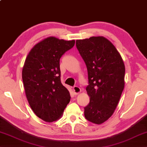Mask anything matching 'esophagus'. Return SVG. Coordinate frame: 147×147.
Masks as SVG:
<instances>
[{"instance_id":"esophagus-1","label":"esophagus","mask_w":147,"mask_h":147,"mask_svg":"<svg viewBox=\"0 0 147 147\" xmlns=\"http://www.w3.org/2000/svg\"><path fill=\"white\" fill-rule=\"evenodd\" d=\"M81 88L78 86H74L73 88V92H74L75 95H78V94H79V93L81 92Z\"/></svg>"}]
</instances>
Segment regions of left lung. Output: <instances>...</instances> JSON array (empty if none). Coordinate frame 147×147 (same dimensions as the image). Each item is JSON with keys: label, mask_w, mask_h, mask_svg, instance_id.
<instances>
[{"label": "left lung", "mask_w": 147, "mask_h": 147, "mask_svg": "<svg viewBox=\"0 0 147 147\" xmlns=\"http://www.w3.org/2000/svg\"><path fill=\"white\" fill-rule=\"evenodd\" d=\"M76 47L88 70L90 99L84 117L99 125L111 117L117 106L125 85V65L115 47L103 36L77 40Z\"/></svg>", "instance_id": "1"}]
</instances>
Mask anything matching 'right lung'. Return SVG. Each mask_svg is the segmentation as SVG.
I'll use <instances>...</instances> for the list:
<instances>
[{
    "label": "right lung",
    "mask_w": 147,
    "mask_h": 147,
    "mask_svg": "<svg viewBox=\"0 0 147 147\" xmlns=\"http://www.w3.org/2000/svg\"><path fill=\"white\" fill-rule=\"evenodd\" d=\"M74 45V40L48 37L34 46L25 61L22 80L26 97L33 112L47 122L61 117L70 102V93L61 82L59 61Z\"/></svg>",
    "instance_id": "obj_1"
}]
</instances>
